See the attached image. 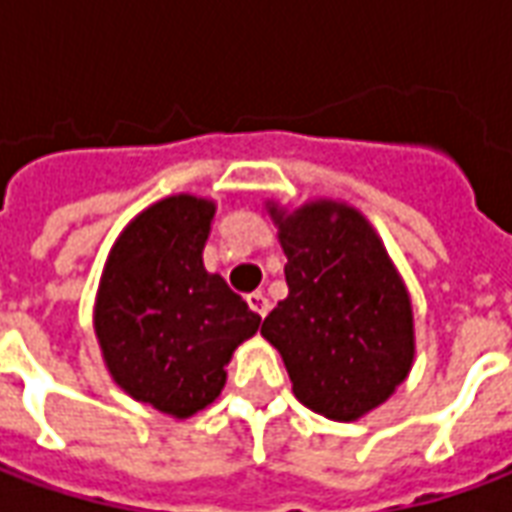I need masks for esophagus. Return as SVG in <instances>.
<instances>
[{
    "label": "esophagus",
    "instance_id": "esophagus-1",
    "mask_svg": "<svg viewBox=\"0 0 512 512\" xmlns=\"http://www.w3.org/2000/svg\"><path fill=\"white\" fill-rule=\"evenodd\" d=\"M246 304H249V310L255 312V315H260V318H266L268 299H266V296H263V293H249V296H246Z\"/></svg>",
    "mask_w": 512,
    "mask_h": 512
}]
</instances>
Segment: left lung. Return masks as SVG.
Instances as JSON below:
<instances>
[{"label":"left lung","instance_id":"obj_1","mask_svg":"<svg viewBox=\"0 0 512 512\" xmlns=\"http://www.w3.org/2000/svg\"><path fill=\"white\" fill-rule=\"evenodd\" d=\"M288 255V299L260 334L282 354L293 392L315 414L351 422L384 403L411 370V301L362 213L310 202L271 208Z\"/></svg>","mask_w":512,"mask_h":512}]
</instances>
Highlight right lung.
Segmentation results:
<instances>
[{
  "mask_svg": "<svg viewBox=\"0 0 512 512\" xmlns=\"http://www.w3.org/2000/svg\"><path fill=\"white\" fill-rule=\"evenodd\" d=\"M213 211V202L178 194L139 213L117 238L95 304L112 378L172 417L216 400L224 365L260 326V315L202 266Z\"/></svg>",
  "mask_w": 512,
  "mask_h": 512,
  "instance_id": "add662e5",
  "label": "right lung"
}]
</instances>
